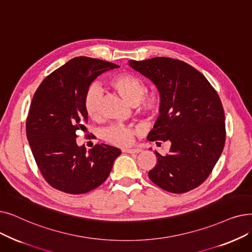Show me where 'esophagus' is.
Masks as SVG:
<instances>
[{"label": "esophagus", "instance_id": "1", "mask_svg": "<svg viewBox=\"0 0 252 252\" xmlns=\"http://www.w3.org/2000/svg\"><path fill=\"white\" fill-rule=\"evenodd\" d=\"M141 148H125L123 149L124 152H126V153H139L141 152Z\"/></svg>", "mask_w": 252, "mask_h": 252}]
</instances>
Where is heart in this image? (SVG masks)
<instances>
[{
    "label": "heart",
    "instance_id": "b5f03b06",
    "mask_svg": "<svg viewBox=\"0 0 252 252\" xmlns=\"http://www.w3.org/2000/svg\"><path fill=\"white\" fill-rule=\"evenodd\" d=\"M114 91L124 99L134 105L138 114L145 117H155L161 108V96L157 91L146 92L145 81L138 75L124 72L113 75L108 80ZM102 90L97 85H92L84 95L85 111L92 119L97 120L101 117ZM137 130L130 126L114 125L109 126L104 132V139L110 144L116 146H129Z\"/></svg>",
    "mask_w": 252,
    "mask_h": 252
}]
</instances>
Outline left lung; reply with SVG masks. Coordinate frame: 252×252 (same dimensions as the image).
I'll return each instance as SVG.
<instances>
[{
    "mask_svg": "<svg viewBox=\"0 0 252 252\" xmlns=\"http://www.w3.org/2000/svg\"><path fill=\"white\" fill-rule=\"evenodd\" d=\"M128 63L155 83L161 96L160 114L147 139L171 142L167 156L156 152L158 163L148 172L150 180L173 193L198 188L225 143L220 96L202 73L182 61L160 57Z\"/></svg>",
    "mask_w": 252,
    "mask_h": 252,
    "instance_id": "8db88e82",
    "label": "left lung"
}]
</instances>
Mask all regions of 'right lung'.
Returning <instances> with one entry per match:
<instances>
[{"label": "right lung", "mask_w": 252, "mask_h": 252, "mask_svg": "<svg viewBox=\"0 0 252 252\" xmlns=\"http://www.w3.org/2000/svg\"><path fill=\"white\" fill-rule=\"evenodd\" d=\"M118 67L97 59L74 58L49 74L32 96L27 137L43 178L53 189L70 194L96 189L122 153L107 144L86 151L76 143L80 129H87L86 91L97 76Z\"/></svg>", "instance_id": "add662e5"}]
</instances>
